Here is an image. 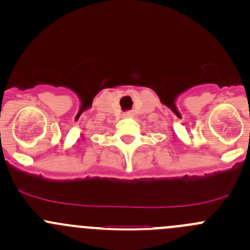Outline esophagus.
<instances>
[{
  "label": "esophagus",
  "instance_id": "1",
  "mask_svg": "<svg viewBox=\"0 0 250 250\" xmlns=\"http://www.w3.org/2000/svg\"><path fill=\"white\" fill-rule=\"evenodd\" d=\"M133 112L132 111H128V112H125V117H132Z\"/></svg>",
  "mask_w": 250,
  "mask_h": 250
}]
</instances>
